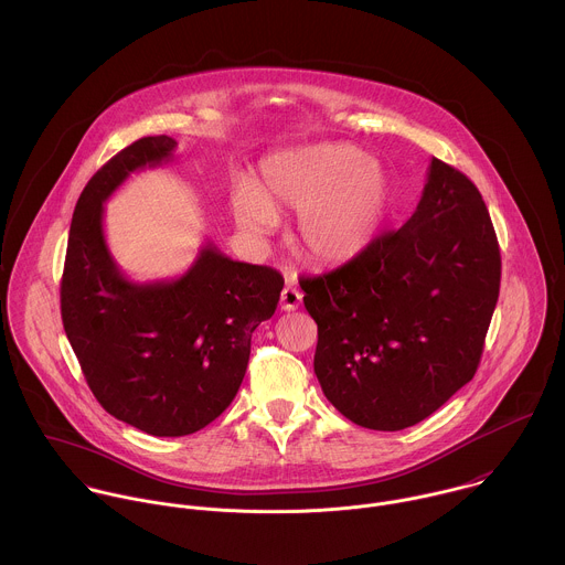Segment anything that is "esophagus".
I'll return each instance as SVG.
<instances>
[{
    "label": "esophagus",
    "instance_id": "34e87169",
    "mask_svg": "<svg viewBox=\"0 0 565 565\" xmlns=\"http://www.w3.org/2000/svg\"><path fill=\"white\" fill-rule=\"evenodd\" d=\"M302 305V294L296 287H285L280 294V309L282 311H296Z\"/></svg>",
    "mask_w": 565,
    "mask_h": 565
}]
</instances>
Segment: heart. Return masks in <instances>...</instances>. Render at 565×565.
Instances as JSON below:
<instances>
[{
	"mask_svg": "<svg viewBox=\"0 0 565 565\" xmlns=\"http://www.w3.org/2000/svg\"><path fill=\"white\" fill-rule=\"evenodd\" d=\"M392 204L387 173L348 143H320L274 154L260 164V184L231 195L237 226L267 237L278 215H298L296 245L318 265L356 258L376 239Z\"/></svg>",
	"mask_w": 565,
	"mask_h": 565,
	"instance_id": "b5f03b06",
	"label": "heart"
}]
</instances>
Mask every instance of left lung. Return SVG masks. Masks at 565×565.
<instances>
[{"label": "left lung", "mask_w": 565, "mask_h": 565, "mask_svg": "<svg viewBox=\"0 0 565 565\" xmlns=\"http://www.w3.org/2000/svg\"><path fill=\"white\" fill-rule=\"evenodd\" d=\"M300 287L330 404L372 430L426 419L475 379L498 302L500 247L479 189L433 159L403 228Z\"/></svg>", "instance_id": "1"}]
</instances>
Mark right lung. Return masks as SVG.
Instances as JSON below:
<instances>
[{
	"label": "right lung",
	"instance_id": "add662e5",
	"mask_svg": "<svg viewBox=\"0 0 565 565\" xmlns=\"http://www.w3.org/2000/svg\"><path fill=\"white\" fill-rule=\"evenodd\" d=\"M171 137H143L106 162L74 211L61 316L84 379L110 415L154 437L191 435L242 387L256 326L269 320L282 276L233 260L209 242L173 280L135 282L104 239V202L132 171L171 161Z\"/></svg>",
	"mask_w": 565,
	"mask_h": 565
}]
</instances>
